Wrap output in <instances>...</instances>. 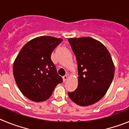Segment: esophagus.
I'll use <instances>...</instances> for the list:
<instances>
[{"mask_svg": "<svg viewBox=\"0 0 129 129\" xmlns=\"http://www.w3.org/2000/svg\"><path fill=\"white\" fill-rule=\"evenodd\" d=\"M62 79H63V81L65 82L67 80V79H68V76H67V75H65V76H64L63 77H62Z\"/></svg>", "mask_w": 129, "mask_h": 129, "instance_id": "esophagus-1", "label": "esophagus"}]
</instances>
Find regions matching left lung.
Segmentation results:
<instances>
[{
  "label": "left lung",
  "instance_id": "8db88e82",
  "mask_svg": "<svg viewBox=\"0 0 129 129\" xmlns=\"http://www.w3.org/2000/svg\"><path fill=\"white\" fill-rule=\"evenodd\" d=\"M76 57L78 86L68 92L70 100L80 106H88L101 100L110 87L114 75L110 54L102 43L91 37L68 40Z\"/></svg>",
  "mask_w": 129,
  "mask_h": 129
}]
</instances>
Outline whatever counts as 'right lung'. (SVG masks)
<instances>
[{
  "label": "right lung",
  "instance_id": "1",
  "mask_svg": "<svg viewBox=\"0 0 129 129\" xmlns=\"http://www.w3.org/2000/svg\"><path fill=\"white\" fill-rule=\"evenodd\" d=\"M62 41L42 36L31 40L20 51L13 64V76L27 98L35 102L45 101L62 82L51 59L52 52Z\"/></svg>",
  "mask_w": 129,
  "mask_h": 129
}]
</instances>
